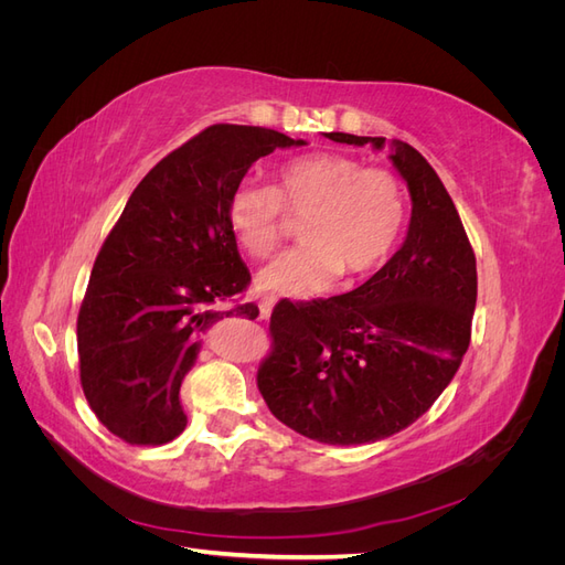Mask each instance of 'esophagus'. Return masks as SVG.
<instances>
[{
    "instance_id": "1",
    "label": "esophagus",
    "mask_w": 565,
    "mask_h": 565,
    "mask_svg": "<svg viewBox=\"0 0 565 565\" xmlns=\"http://www.w3.org/2000/svg\"><path fill=\"white\" fill-rule=\"evenodd\" d=\"M273 303H276V299H273V297H262V301H259V318H262V320H268V318H270Z\"/></svg>"
}]
</instances>
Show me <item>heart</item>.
I'll list each match as a JSON object with an SVG mask.
<instances>
[{
  "instance_id": "b5f03b06",
  "label": "heart",
  "mask_w": 565,
  "mask_h": 565,
  "mask_svg": "<svg viewBox=\"0 0 565 565\" xmlns=\"http://www.w3.org/2000/svg\"><path fill=\"white\" fill-rule=\"evenodd\" d=\"M405 191L388 169L365 167L339 152H311L285 162L276 185H237L228 200L231 233L254 259L280 245L289 216L303 218L299 247L256 276L268 295L311 299L337 282L380 268L405 224Z\"/></svg>"
}]
</instances>
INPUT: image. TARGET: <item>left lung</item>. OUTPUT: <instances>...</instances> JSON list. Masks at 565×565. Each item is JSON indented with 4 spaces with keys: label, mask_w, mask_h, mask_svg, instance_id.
Returning a JSON list of instances; mask_svg holds the SVG:
<instances>
[{
    "label": "left lung",
    "mask_w": 565,
    "mask_h": 565,
    "mask_svg": "<svg viewBox=\"0 0 565 565\" xmlns=\"http://www.w3.org/2000/svg\"><path fill=\"white\" fill-rule=\"evenodd\" d=\"M382 150L384 136L324 134ZM413 216L405 243L353 292L270 313L273 351L256 372L268 409L328 446L403 431L434 405L465 358L476 309V256L455 202L409 143L391 141Z\"/></svg>",
    "instance_id": "8db88e82"
}]
</instances>
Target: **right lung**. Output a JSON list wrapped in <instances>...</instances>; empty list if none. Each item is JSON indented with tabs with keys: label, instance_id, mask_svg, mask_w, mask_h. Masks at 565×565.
<instances>
[{
	"label": "right lung",
	"instance_id": "add662e5",
	"mask_svg": "<svg viewBox=\"0 0 565 565\" xmlns=\"http://www.w3.org/2000/svg\"><path fill=\"white\" fill-rule=\"evenodd\" d=\"M301 139L212 125L169 152L134 188L100 247L77 316L79 382L98 422L129 446H162L185 429L181 382L202 334L254 303L249 270L228 226V200L247 169Z\"/></svg>",
	"mask_w": 565,
	"mask_h": 565
}]
</instances>
